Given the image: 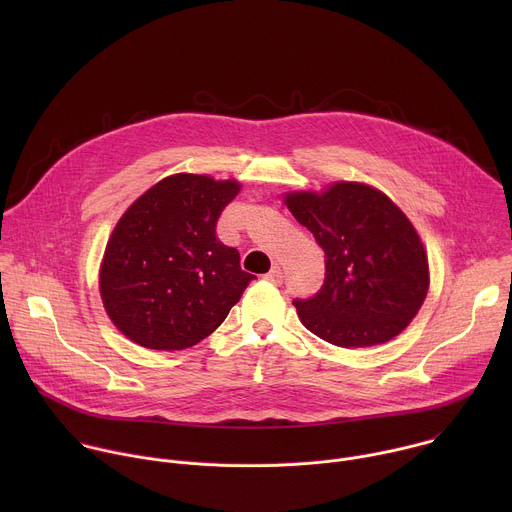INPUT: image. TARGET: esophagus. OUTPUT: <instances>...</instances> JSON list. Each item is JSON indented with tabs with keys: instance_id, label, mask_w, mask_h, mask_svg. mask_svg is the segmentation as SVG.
<instances>
[{
	"instance_id": "obj_1",
	"label": "esophagus",
	"mask_w": 512,
	"mask_h": 512,
	"mask_svg": "<svg viewBox=\"0 0 512 512\" xmlns=\"http://www.w3.org/2000/svg\"><path fill=\"white\" fill-rule=\"evenodd\" d=\"M267 279H269L271 283L279 285V283L283 281V271H281V267H279V265H273V267H271V271L267 273Z\"/></svg>"
}]
</instances>
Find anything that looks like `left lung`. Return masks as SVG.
Masks as SVG:
<instances>
[{"label": "left lung", "mask_w": 512, "mask_h": 512, "mask_svg": "<svg viewBox=\"0 0 512 512\" xmlns=\"http://www.w3.org/2000/svg\"><path fill=\"white\" fill-rule=\"evenodd\" d=\"M285 204L326 257L322 287L294 300L302 324L342 348L403 332L429 285L427 257L407 216L383 192L356 182L287 194Z\"/></svg>", "instance_id": "8db88e82"}]
</instances>
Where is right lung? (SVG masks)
Returning <instances> with one entry per match:
<instances>
[{
  "instance_id": "1",
  "label": "right lung",
  "mask_w": 512,
  "mask_h": 512,
  "mask_svg": "<svg viewBox=\"0 0 512 512\" xmlns=\"http://www.w3.org/2000/svg\"><path fill=\"white\" fill-rule=\"evenodd\" d=\"M233 180L176 174L139 196L117 223L101 265V298L135 344L182 350L214 332L255 275L216 237L237 196Z\"/></svg>"
}]
</instances>
